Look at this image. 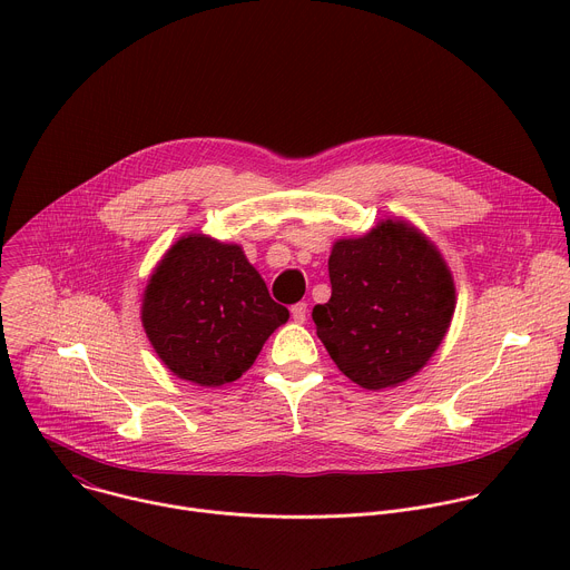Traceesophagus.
I'll list each match as a JSON object with an SVG mask.
<instances>
[{"instance_id":"esophagus-1","label":"esophagus","mask_w":570,"mask_h":570,"mask_svg":"<svg viewBox=\"0 0 570 570\" xmlns=\"http://www.w3.org/2000/svg\"><path fill=\"white\" fill-rule=\"evenodd\" d=\"M291 315H293L295 322H304L306 315H308V306L304 302H297V304L291 306Z\"/></svg>"}]
</instances>
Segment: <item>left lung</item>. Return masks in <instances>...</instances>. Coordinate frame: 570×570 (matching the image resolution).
Listing matches in <instances>:
<instances>
[{
  "instance_id": "1",
  "label": "left lung",
  "mask_w": 570,
  "mask_h": 570,
  "mask_svg": "<svg viewBox=\"0 0 570 570\" xmlns=\"http://www.w3.org/2000/svg\"><path fill=\"white\" fill-rule=\"evenodd\" d=\"M332 297L313 308L317 338L338 370L367 390L420 372L455 308L451 273L431 240L401 220L341 238L330 257Z\"/></svg>"
}]
</instances>
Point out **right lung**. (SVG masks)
I'll return each instance as SVG.
<instances>
[{"label":"right lung","mask_w":570,"mask_h":570,"mask_svg":"<svg viewBox=\"0 0 570 570\" xmlns=\"http://www.w3.org/2000/svg\"><path fill=\"white\" fill-rule=\"evenodd\" d=\"M288 320L238 246L203 234L180 238L155 268L141 304L146 336L185 381L223 385L259 356Z\"/></svg>","instance_id":"obj_1"}]
</instances>
